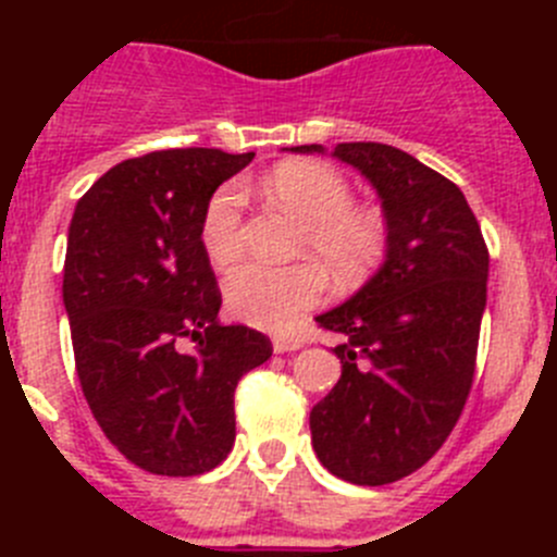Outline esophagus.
<instances>
[{"instance_id": "34e87169", "label": "esophagus", "mask_w": 557, "mask_h": 557, "mask_svg": "<svg viewBox=\"0 0 557 557\" xmlns=\"http://www.w3.org/2000/svg\"><path fill=\"white\" fill-rule=\"evenodd\" d=\"M304 346L301 337H289V334H278V337H273V348L275 354H284V351H298V348Z\"/></svg>"}]
</instances>
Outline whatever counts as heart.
Wrapping results in <instances>:
<instances>
[{
  "instance_id": "1",
  "label": "heart",
  "mask_w": 557,
  "mask_h": 557,
  "mask_svg": "<svg viewBox=\"0 0 557 557\" xmlns=\"http://www.w3.org/2000/svg\"><path fill=\"white\" fill-rule=\"evenodd\" d=\"M273 198L304 220L301 250L312 253L334 282L357 284L385 262L391 220L376 206L354 203V189L339 170L314 161H293L268 178ZM243 189L220 186L200 220V245L214 268H231L243 256ZM326 295V278L309 259L295 264L248 262L225 282L234 318L250 326L284 332Z\"/></svg>"
}]
</instances>
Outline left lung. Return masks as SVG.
<instances>
[{"instance_id":"obj_1","label":"left lung","mask_w":557,"mask_h":557,"mask_svg":"<svg viewBox=\"0 0 557 557\" xmlns=\"http://www.w3.org/2000/svg\"><path fill=\"white\" fill-rule=\"evenodd\" d=\"M295 150L321 152L318 145ZM334 156L376 186L387 262L351 301L318 318L343 334V376L309 412L318 460L354 485L412 474L455 430L476 368L488 245L462 191L410 152L346 141Z\"/></svg>"}]
</instances>
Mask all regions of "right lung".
Returning <instances> with one entry per match:
<instances>
[{
  "label": "right lung",
  "instance_id": "right-lung-1",
  "mask_svg": "<svg viewBox=\"0 0 557 557\" xmlns=\"http://www.w3.org/2000/svg\"><path fill=\"white\" fill-rule=\"evenodd\" d=\"M250 159L214 147L127 159L77 200L69 225L63 304L83 396L108 441L150 474L220 466L236 435V382L273 354L262 332L220 323L200 245L206 203Z\"/></svg>",
  "mask_w": 557,
  "mask_h": 557
}]
</instances>
